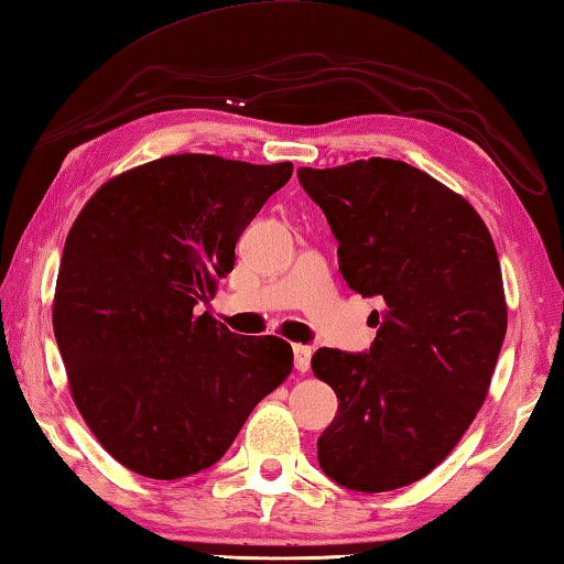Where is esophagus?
Instances as JSON below:
<instances>
[{"label": "esophagus", "instance_id": "34e87169", "mask_svg": "<svg viewBox=\"0 0 564 564\" xmlns=\"http://www.w3.org/2000/svg\"><path fill=\"white\" fill-rule=\"evenodd\" d=\"M294 367H297L300 373L310 371V361H312V347H304V344H294Z\"/></svg>", "mask_w": 564, "mask_h": 564}]
</instances>
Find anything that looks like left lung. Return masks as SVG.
<instances>
[{
    "label": "left lung",
    "instance_id": "obj_1",
    "mask_svg": "<svg viewBox=\"0 0 564 564\" xmlns=\"http://www.w3.org/2000/svg\"><path fill=\"white\" fill-rule=\"evenodd\" d=\"M297 177L339 240L344 280L383 304L369 354L312 357L339 399L319 466L359 492L411 486L456 448L488 397L508 329L496 245L466 197L403 161Z\"/></svg>",
    "mask_w": 564,
    "mask_h": 564
}]
</instances>
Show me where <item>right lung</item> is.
I'll return each instance as SVG.
<instances>
[{"mask_svg": "<svg viewBox=\"0 0 564 564\" xmlns=\"http://www.w3.org/2000/svg\"><path fill=\"white\" fill-rule=\"evenodd\" d=\"M290 177V161L165 155L106 181L68 230L52 312L68 389L96 441L138 476L210 468L292 373L284 339L237 337L195 312Z\"/></svg>", "mask_w": 564, "mask_h": 564, "instance_id": "right-lung-1", "label": "right lung"}]
</instances>
